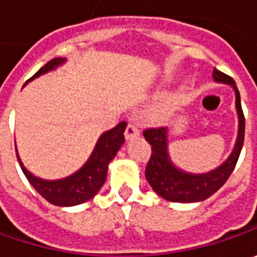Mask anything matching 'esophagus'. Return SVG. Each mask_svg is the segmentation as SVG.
Instances as JSON below:
<instances>
[{
	"label": "esophagus",
	"instance_id": "34e87169",
	"mask_svg": "<svg viewBox=\"0 0 257 257\" xmlns=\"http://www.w3.org/2000/svg\"><path fill=\"white\" fill-rule=\"evenodd\" d=\"M140 134L139 132V127L134 123H128L127 127H125V132H124V136H125V140H132L134 137H137Z\"/></svg>",
	"mask_w": 257,
	"mask_h": 257
}]
</instances>
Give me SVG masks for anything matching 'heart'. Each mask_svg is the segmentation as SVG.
Returning <instances> with one entry per match:
<instances>
[{"label":"heart","mask_w":257,"mask_h":257,"mask_svg":"<svg viewBox=\"0 0 257 257\" xmlns=\"http://www.w3.org/2000/svg\"><path fill=\"white\" fill-rule=\"evenodd\" d=\"M166 107H167V105H166Z\"/></svg>","instance_id":"b5f03b06"}]
</instances>
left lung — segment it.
<instances>
[{
  "label": "left lung",
  "mask_w": 257,
  "mask_h": 257,
  "mask_svg": "<svg viewBox=\"0 0 257 257\" xmlns=\"http://www.w3.org/2000/svg\"><path fill=\"white\" fill-rule=\"evenodd\" d=\"M214 81L230 84L236 93V110L239 117V132L232 154L217 169L203 174H192L177 169L172 163L167 152V127H153L143 132L144 139L152 146V156L146 166V179L152 189L160 197L169 202L193 203L202 202L216 193L236 167L244 140V115H243L240 94L232 77L219 70H213Z\"/></svg>",
  "instance_id": "left-lung-1"
}]
</instances>
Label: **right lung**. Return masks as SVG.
<instances>
[{"label":"right lung","mask_w":257,"mask_h":257,"mask_svg":"<svg viewBox=\"0 0 257 257\" xmlns=\"http://www.w3.org/2000/svg\"><path fill=\"white\" fill-rule=\"evenodd\" d=\"M64 61L65 58H54L48 61L30 80H34L35 77H40L41 74L54 70L55 67L61 65ZM124 130H125V123L121 121L114 128L101 134L87 163L78 172L60 180H44V179L35 177L33 173H30L25 169L18 153H17V159L27 180L47 202L55 206L81 204L94 197L101 189L107 177L108 163L113 160L114 156L117 154L121 144L124 143Z\"/></svg>","instance_id":"right-lung-1"}]
</instances>
